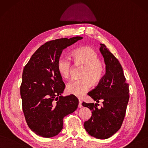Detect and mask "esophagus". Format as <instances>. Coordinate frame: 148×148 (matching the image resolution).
Listing matches in <instances>:
<instances>
[{
	"label": "esophagus",
	"mask_w": 148,
	"mask_h": 148,
	"mask_svg": "<svg viewBox=\"0 0 148 148\" xmlns=\"http://www.w3.org/2000/svg\"><path fill=\"white\" fill-rule=\"evenodd\" d=\"M82 107V101L79 99V106H78V107L79 108H81Z\"/></svg>",
	"instance_id": "esophagus-1"
}]
</instances>
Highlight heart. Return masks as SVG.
Instances as JSON below:
<instances>
[{
	"label": "heart",
	"mask_w": 148,
	"mask_h": 148,
	"mask_svg": "<svg viewBox=\"0 0 148 148\" xmlns=\"http://www.w3.org/2000/svg\"><path fill=\"white\" fill-rule=\"evenodd\" d=\"M73 61L76 65H84L80 76L82 78L71 81L66 86L69 94L76 96H83L94 84H98L104 77L106 69L103 63L99 59V56L93 48L82 46L75 49L71 53ZM60 75L64 79H68L73 66L67 58H60L57 63Z\"/></svg>",
	"instance_id": "obj_1"
}]
</instances>
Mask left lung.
Returning <instances> with one entry per match:
<instances>
[{
    "instance_id": "left-lung-1",
    "label": "left lung",
    "mask_w": 148,
    "mask_h": 148,
    "mask_svg": "<svg viewBox=\"0 0 148 148\" xmlns=\"http://www.w3.org/2000/svg\"><path fill=\"white\" fill-rule=\"evenodd\" d=\"M99 49L104 58L106 73L96 88L88 92L97 103H82L92 111L84 127L96 138L107 139L121 127L129 99V88L118 60L104 44H101ZM100 100L103 105L98 109L97 105Z\"/></svg>"
}]
</instances>
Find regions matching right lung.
Returning a JSON list of instances; mask_svg holds the SVG:
<instances>
[{
	"mask_svg": "<svg viewBox=\"0 0 148 148\" xmlns=\"http://www.w3.org/2000/svg\"><path fill=\"white\" fill-rule=\"evenodd\" d=\"M82 37L61 38L48 41L33 54L23 70L20 86L25 121L36 135L50 138L63 127V118L77 108L79 100L73 95L61 96L65 88L57 68L64 49Z\"/></svg>",
	"mask_w": 148,
	"mask_h": 148,
	"instance_id": "1",
	"label": "right lung"
}]
</instances>
